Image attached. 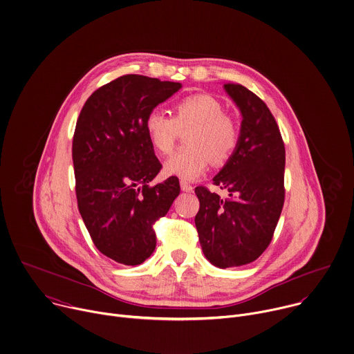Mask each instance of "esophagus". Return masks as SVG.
Returning <instances> with one entry per match:
<instances>
[{
    "label": "esophagus",
    "instance_id": "esophagus-1",
    "mask_svg": "<svg viewBox=\"0 0 354 354\" xmlns=\"http://www.w3.org/2000/svg\"><path fill=\"white\" fill-rule=\"evenodd\" d=\"M180 185H181V189L185 191V192H191V191L194 189V187H192L189 183H187L185 180H181V181H180Z\"/></svg>",
    "mask_w": 354,
    "mask_h": 354
}]
</instances>
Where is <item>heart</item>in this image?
<instances>
[{
  "mask_svg": "<svg viewBox=\"0 0 354 354\" xmlns=\"http://www.w3.org/2000/svg\"><path fill=\"white\" fill-rule=\"evenodd\" d=\"M223 111V105L212 95L192 94L173 105L171 118L160 111L148 113L145 131L160 155H169L180 134L188 130L187 145L165 163L167 174L194 180L206 170L210 160L218 166L232 156L241 140V129Z\"/></svg>",
  "mask_w": 354,
  "mask_h": 354,
  "instance_id": "1",
  "label": "heart"
}]
</instances>
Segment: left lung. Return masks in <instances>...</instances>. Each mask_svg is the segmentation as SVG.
I'll return each mask as SVG.
<instances>
[{"label":"left lung","instance_id":"obj_1","mask_svg":"<svg viewBox=\"0 0 354 354\" xmlns=\"http://www.w3.org/2000/svg\"><path fill=\"white\" fill-rule=\"evenodd\" d=\"M224 88L242 113L238 148L213 178L228 196L195 188L199 242L220 268L252 263L268 248L285 201V145L272 113L246 87L228 83Z\"/></svg>","mask_w":354,"mask_h":354}]
</instances>
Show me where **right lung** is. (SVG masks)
<instances>
[{
  "instance_id": "right-lung-1",
  "label": "right lung",
  "mask_w": 354,
  "mask_h": 354,
  "mask_svg": "<svg viewBox=\"0 0 354 354\" xmlns=\"http://www.w3.org/2000/svg\"><path fill=\"white\" fill-rule=\"evenodd\" d=\"M180 88V83L124 75L95 90L76 123L79 212L97 249L124 266L152 254L153 225L180 194L177 177L149 185L162 165L144 126L148 113Z\"/></svg>"
}]
</instances>
